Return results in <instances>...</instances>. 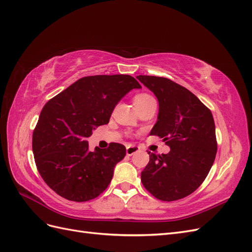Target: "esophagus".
<instances>
[{
    "label": "esophagus",
    "mask_w": 252,
    "mask_h": 252,
    "mask_svg": "<svg viewBox=\"0 0 252 252\" xmlns=\"http://www.w3.org/2000/svg\"><path fill=\"white\" fill-rule=\"evenodd\" d=\"M140 150V148L138 146H135V145H129V146L126 148V154L127 156H132L135 152H138Z\"/></svg>",
    "instance_id": "34e87169"
}]
</instances>
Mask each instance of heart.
<instances>
[{
    "label": "heart",
    "instance_id": "heart-1",
    "mask_svg": "<svg viewBox=\"0 0 252 252\" xmlns=\"http://www.w3.org/2000/svg\"><path fill=\"white\" fill-rule=\"evenodd\" d=\"M151 98H154L151 95L147 94H136L134 96V105H141V104H144L145 102H147L149 100H151Z\"/></svg>",
    "mask_w": 252,
    "mask_h": 252
}]
</instances>
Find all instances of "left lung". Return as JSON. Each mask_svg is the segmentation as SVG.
<instances>
[{"mask_svg": "<svg viewBox=\"0 0 252 252\" xmlns=\"http://www.w3.org/2000/svg\"><path fill=\"white\" fill-rule=\"evenodd\" d=\"M136 79L158 101V121L150 135L159 136L170 147L161 156L148 151L149 163L141 181L158 200L183 199L200 187L215 162L218 144L212 113L191 91L169 79Z\"/></svg>", "mask_w": 252, "mask_h": 252, "instance_id": "8db88e82", "label": "left lung"}]
</instances>
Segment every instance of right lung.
Returning a JSON list of instances; mask_svg holds the SVG:
<instances>
[{
    "mask_svg": "<svg viewBox=\"0 0 252 252\" xmlns=\"http://www.w3.org/2000/svg\"><path fill=\"white\" fill-rule=\"evenodd\" d=\"M141 88L131 75H91L74 82L43 107L32 134L36 168L59 195L86 202L108 187L116 165L126 156L124 145L89 151L87 138L108 124L121 98Z\"/></svg>",
    "mask_w": 252,
    "mask_h": 252,
    "instance_id": "obj_1",
    "label": "right lung"
}]
</instances>
